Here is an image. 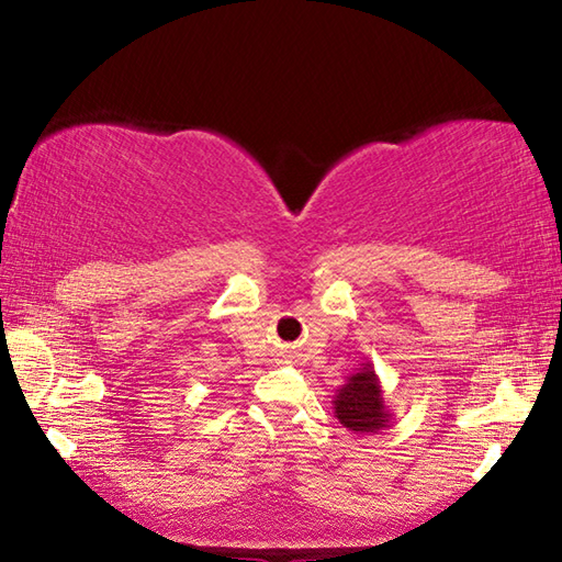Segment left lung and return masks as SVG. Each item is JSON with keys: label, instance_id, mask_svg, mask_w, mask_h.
Instances as JSON below:
<instances>
[{"label": "left lung", "instance_id": "8db88e82", "mask_svg": "<svg viewBox=\"0 0 562 562\" xmlns=\"http://www.w3.org/2000/svg\"><path fill=\"white\" fill-rule=\"evenodd\" d=\"M333 411L338 423L355 435H374L391 425V411L384 398V389L372 362L357 367L333 396Z\"/></svg>", "mask_w": 562, "mask_h": 562}]
</instances>
